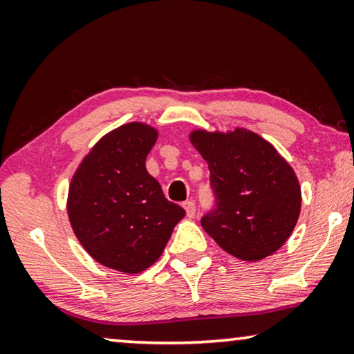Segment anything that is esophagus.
<instances>
[{
    "label": "esophagus",
    "instance_id": "34e87169",
    "mask_svg": "<svg viewBox=\"0 0 354 354\" xmlns=\"http://www.w3.org/2000/svg\"><path fill=\"white\" fill-rule=\"evenodd\" d=\"M183 206H184V209H185V214H187V217H189V218H194V217H195V211H196V209H195V203H194V201H185Z\"/></svg>",
    "mask_w": 354,
    "mask_h": 354
}]
</instances>
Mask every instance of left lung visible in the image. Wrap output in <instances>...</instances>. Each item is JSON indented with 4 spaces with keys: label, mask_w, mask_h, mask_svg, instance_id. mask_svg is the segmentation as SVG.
Returning a JSON list of instances; mask_svg holds the SVG:
<instances>
[{
    "label": "left lung",
    "mask_w": 354,
    "mask_h": 354,
    "mask_svg": "<svg viewBox=\"0 0 354 354\" xmlns=\"http://www.w3.org/2000/svg\"><path fill=\"white\" fill-rule=\"evenodd\" d=\"M190 142L211 171L215 206L201 226L226 253L243 261L273 254L290 237L301 209L292 167L272 143L248 129L194 131Z\"/></svg>",
    "instance_id": "left-lung-1"
}]
</instances>
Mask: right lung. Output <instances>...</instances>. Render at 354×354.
<instances>
[{
    "instance_id": "obj_1",
    "label": "right lung",
    "mask_w": 354,
    "mask_h": 354,
    "mask_svg": "<svg viewBox=\"0 0 354 354\" xmlns=\"http://www.w3.org/2000/svg\"><path fill=\"white\" fill-rule=\"evenodd\" d=\"M156 139L158 131L145 123L113 129L82 159L68 189L77 241L95 261L123 273L153 266L185 215L147 171Z\"/></svg>"
}]
</instances>
